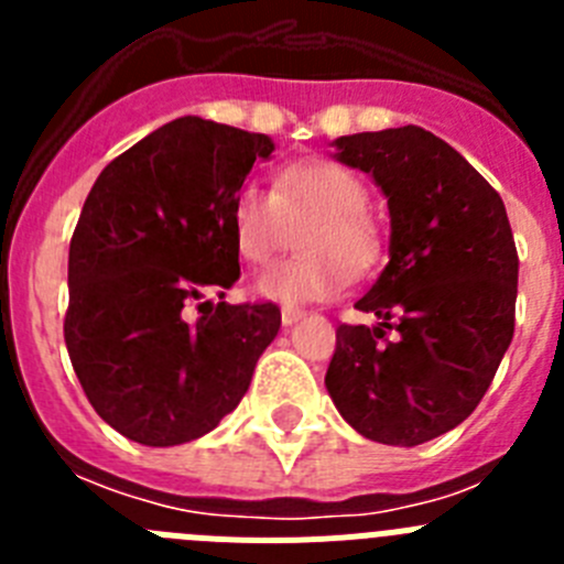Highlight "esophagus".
<instances>
[{
	"label": "esophagus",
	"instance_id": "34e87169",
	"mask_svg": "<svg viewBox=\"0 0 564 564\" xmlns=\"http://www.w3.org/2000/svg\"><path fill=\"white\" fill-rule=\"evenodd\" d=\"M305 316V311H302V307H282V325H296L299 318Z\"/></svg>",
	"mask_w": 564,
	"mask_h": 564
}]
</instances>
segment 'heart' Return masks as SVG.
<instances>
[{"label": "heart", "mask_w": 564, "mask_h": 564, "mask_svg": "<svg viewBox=\"0 0 564 564\" xmlns=\"http://www.w3.org/2000/svg\"><path fill=\"white\" fill-rule=\"evenodd\" d=\"M370 194L358 174L327 158H307L285 166L271 188L246 183L234 194L228 223L239 257L268 265L293 246L305 226L302 253L259 276L257 291L296 305L322 302L344 291L352 276L376 271L383 257L381 226L367 212Z\"/></svg>", "instance_id": "obj_1"}]
</instances>
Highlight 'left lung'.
Masks as SVG:
<instances>
[{
    "instance_id": "obj_1",
    "label": "left lung",
    "mask_w": 564,
    "mask_h": 564,
    "mask_svg": "<svg viewBox=\"0 0 564 564\" xmlns=\"http://www.w3.org/2000/svg\"><path fill=\"white\" fill-rule=\"evenodd\" d=\"M336 149L387 194L392 237L356 302L381 325L336 327L327 392L358 435L417 446L466 421L495 381L514 336V234L500 194L426 129L347 134Z\"/></svg>"
}]
</instances>
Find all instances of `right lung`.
Segmentation results:
<instances>
[{
  "instance_id": "right-lung-1",
  "label": "right lung",
  "mask_w": 564,
  "mask_h": 564,
  "mask_svg": "<svg viewBox=\"0 0 564 564\" xmlns=\"http://www.w3.org/2000/svg\"><path fill=\"white\" fill-rule=\"evenodd\" d=\"M271 152L268 134L186 115L89 188L69 239L64 341L93 410L129 441L177 446L212 432L279 333L273 302H223L239 279L231 200ZM208 290L217 306L199 301Z\"/></svg>"
}]
</instances>
